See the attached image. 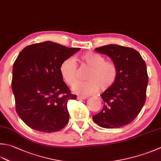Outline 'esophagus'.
I'll use <instances>...</instances> for the list:
<instances>
[{
    "label": "esophagus",
    "instance_id": "obj_1",
    "mask_svg": "<svg viewBox=\"0 0 161 161\" xmlns=\"http://www.w3.org/2000/svg\"><path fill=\"white\" fill-rule=\"evenodd\" d=\"M86 96H77V99L78 100H84L86 99Z\"/></svg>",
    "mask_w": 161,
    "mask_h": 161
}]
</instances>
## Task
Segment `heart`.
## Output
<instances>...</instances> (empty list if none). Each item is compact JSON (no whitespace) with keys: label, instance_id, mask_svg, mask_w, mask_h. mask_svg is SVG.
<instances>
[{"label":"heart","instance_id":"heart-1","mask_svg":"<svg viewBox=\"0 0 161 161\" xmlns=\"http://www.w3.org/2000/svg\"><path fill=\"white\" fill-rule=\"evenodd\" d=\"M81 65L90 68L87 72V81L78 83L74 91L78 94L89 96L100 89L105 91L115 84L118 77V68L114 62L106 61L103 56L95 52H86L80 56ZM62 77L69 86H72L77 82L79 75L77 64L72 58L65 59L60 65Z\"/></svg>","mask_w":161,"mask_h":161}]
</instances>
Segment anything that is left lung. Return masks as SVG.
Instances as JSON below:
<instances>
[{"mask_svg":"<svg viewBox=\"0 0 161 161\" xmlns=\"http://www.w3.org/2000/svg\"><path fill=\"white\" fill-rule=\"evenodd\" d=\"M95 50L112 59L119 74L115 84L101 95L103 108L93 120L102 128H120L133 121L145 103L149 80L145 61L130 47L109 45Z\"/></svg>","mask_w":161,"mask_h":161,"instance_id":"1","label":"left lung"}]
</instances>
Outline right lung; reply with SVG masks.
<instances>
[{"label":"right lung","mask_w":161,"mask_h":161,"mask_svg":"<svg viewBox=\"0 0 161 161\" xmlns=\"http://www.w3.org/2000/svg\"><path fill=\"white\" fill-rule=\"evenodd\" d=\"M80 49L47 41L28 45L19 53L13 65L12 89L16 111L28 127L53 133L67 125V103L77 96L64 81L60 65Z\"/></svg>","instance_id":"obj_1"}]
</instances>
